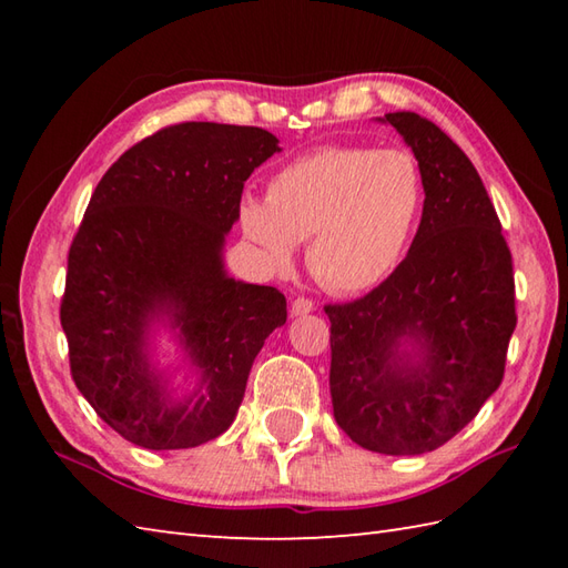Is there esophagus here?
Listing matches in <instances>:
<instances>
[{
	"mask_svg": "<svg viewBox=\"0 0 568 568\" xmlns=\"http://www.w3.org/2000/svg\"><path fill=\"white\" fill-rule=\"evenodd\" d=\"M312 310H315V305H312V300H307V297H297V300H293V305H291V315H293V317L310 315Z\"/></svg>",
	"mask_w": 568,
	"mask_h": 568,
	"instance_id": "obj_1",
	"label": "esophagus"
}]
</instances>
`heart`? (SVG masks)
I'll return each mask as SVG.
<instances>
[{"label": "heart", "mask_w": 568, "mask_h": 568, "mask_svg": "<svg viewBox=\"0 0 568 568\" xmlns=\"http://www.w3.org/2000/svg\"><path fill=\"white\" fill-rule=\"evenodd\" d=\"M425 197L409 151L329 146L283 165L265 200H241L239 224L271 271L291 268L307 241L310 273L332 293L352 295L381 285L403 263Z\"/></svg>", "instance_id": "obj_1"}]
</instances>
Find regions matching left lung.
<instances>
[{"mask_svg":"<svg viewBox=\"0 0 568 568\" xmlns=\"http://www.w3.org/2000/svg\"><path fill=\"white\" fill-rule=\"evenodd\" d=\"M413 149L425 207L405 261L332 322L334 417L368 452L439 449L498 390L515 332L513 256L474 163L415 112L378 116Z\"/></svg>","mask_w":568,"mask_h":568,"instance_id":"left-lung-1","label":"left lung"}]
</instances>
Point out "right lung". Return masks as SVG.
I'll use <instances>...</instances> for the list:
<instances>
[{
  "label": "right lung",
  "mask_w": 568,
  "mask_h": 568,
  "mask_svg": "<svg viewBox=\"0 0 568 568\" xmlns=\"http://www.w3.org/2000/svg\"><path fill=\"white\" fill-rule=\"evenodd\" d=\"M281 151L271 131L185 122L139 141L94 187L68 253L60 324L78 390L106 425L153 452L232 425L285 295L234 281L224 241L248 175ZM165 326L196 373L178 394L152 358Z\"/></svg>",
  "instance_id": "right-lung-1"
}]
</instances>
